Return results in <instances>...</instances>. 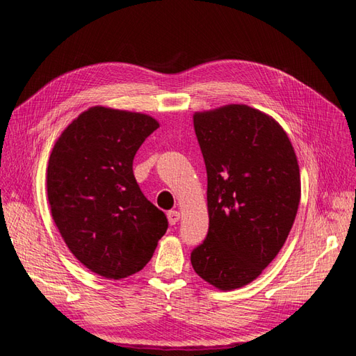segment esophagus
Masks as SVG:
<instances>
[{
	"mask_svg": "<svg viewBox=\"0 0 356 356\" xmlns=\"http://www.w3.org/2000/svg\"><path fill=\"white\" fill-rule=\"evenodd\" d=\"M167 218H168V222H170L171 225H175V224H177L179 220H180V213H179L177 211H170V212L167 213Z\"/></svg>",
	"mask_w": 356,
	"mask_h": 356,
	"instance_id": "34e87169",
	"label": "esophagus"
}]
</instances>
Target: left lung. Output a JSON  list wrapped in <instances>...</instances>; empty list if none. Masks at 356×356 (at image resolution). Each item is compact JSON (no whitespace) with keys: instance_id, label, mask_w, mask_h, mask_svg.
Returning a JSON list of instances; mask_svg holds the SVG:
<instances>
[{"instance_id":"8db88e82","label":"left lung","mask_w":356,"mask_h":356,"mask_svg":"<svg viewBox=\"0 0 356 356\" xmlns=\"http://www.w3.org/2000/svg\"><path fill=\"white\" fill-rule=\"evenodd\" d=\"M207 171L209 232L191 252L220 290L250 284L284 245L300 200L298 159L278 122L248 105L194 114Z\"/></svg>"}]
</instances>
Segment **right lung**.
Returning <instances> with one entry per match:
<instances>
[{
    "instance_id": "add662e5",
    "label": "right lung",
    "mask_w": 356,
    "mask_h": 356,
    "mask_svg": "<svg viewBox=\"0 0 356 356\" xmlns=\"http://www.w3.org/2000/svg\"><path fill=\"white\" fill-rule=\"evenodd\" d=\"M159 127L141 113L91 106L54 144L47 189L52 220L70 252L108 280L140 272L168 229L144 197L132 162Z\"/></svg>"
}]
</instances>
